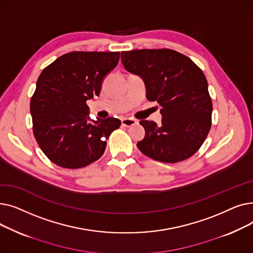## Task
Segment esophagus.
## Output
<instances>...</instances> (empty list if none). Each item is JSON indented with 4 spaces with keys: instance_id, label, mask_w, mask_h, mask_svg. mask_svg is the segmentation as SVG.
<instances>
[{
    "instance_id": "obj_1",
    "label": "esophagus",
    "mask_w": 253,
    "mask_h": 253,
    "mask_svg": "<svg viewBox=\"0 0 253 253\" xmlns=\"http://www.w3.org/2000/svg\"><path fill=\"white\" fill-rule=\"evenodd\" d=\"M135 124H136V121L133 119H129V118L122 119V125L125 127H130V126H133Z\"/></svg>"
}]
</instances>
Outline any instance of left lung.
Instances as JSON below:
<instances>
[{"instance_id":"obj_1","label":"left lung","mask_w":253,"mask_h":253,"mask_svg":"<svg viewBox=\"0 0 253 253\" xmlns=\"http://www.w3.org/2000/svg\"><path fill=\"white\" fill-rule=\"evenodd\" d=\"M126 71L144 82L147 98L161 106L162 123L140 121L139 151L156 161L176 163L192 157L211 127L212 101L207 80L195 62L171 49L123 51Z\"/></svg>"}]
</instances>
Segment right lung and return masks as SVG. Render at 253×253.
Returning <instances> with one entry per match:
<instances>
[{
    "instance_id": "1",
    "label": "right lung",
    "mask_w": 253,
    "mask_h": 253,
    "mask_svg": "<svg viewBox=\"0 0 253 253\" xmlns=\"http://www.w3.org/2000/svg\"><path fill=\"white\" fill-rule=\"evenodd\" d=\"M120 52L75 51L61 55L40 75L31 99L36 140L54 164L85 167L103 155L106 139L121 125L116 118L91 120L88 99L98 96Z\"/></svg>"
}]
</instances>
